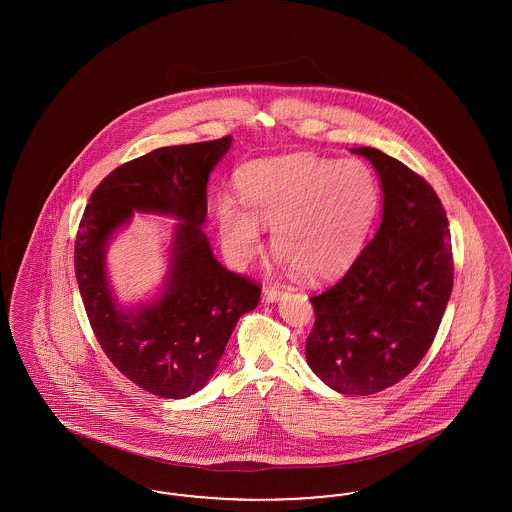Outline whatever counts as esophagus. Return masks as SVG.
Here are the masks:
<instances>
[{"label": "esophagus", "mask_w": 512, "mask_h": 512, "mask_svg": "<svg viewBox=\"0 0 512 512\" xmlns=\"http://www.w3.org/2000/svg\"><path fill=\"white\" fill-rule=\"evenodd\" d=\"M282 293H284V288H274V286H267V288L263 290V297H265V301L272 303V301H278V299L282 297Z\"/></svg>", "instance_id": "obj_1"}]
</instances>
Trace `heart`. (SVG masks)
Here are the masks:
<instances>
[{
    "label": "heart",
    "mask_w": 512,
    "mask_h": 512,
    "mask_svg": "<svg viewBox=\"0 0 512 512\" xmlns=\"http://www.w3.org/2000/svg\"><path fill=\"white\" fill-rule=\"evenodd\" d=\"M244 207L219 205L220 236L238 257L261 244L272 226V247L305 280L341 274L359 255L376 217L380 190L363 161H332L299 153L251 165L238 174Z\"/></svg>",
    "instance_id": "b5f03b06"
}]
</instances>
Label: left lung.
Listing matches in <instances>:
<instances>
[{
  "mask_svg": "<svg viewBox=\"0 0 512 512\" xmlns=\"http://www.w3.org/2000/svg\"><path fill=\"white\" fill-rule=\"evenodd\" d=\"M378 171L384 213L340 282L311 297L307 363L332 390L370 395L411 374L432 347L453 290V247L434 188L401 161L357 147Z\"/></svg>",
  "mask_w": 512,
  "mask_h": 512,
  "instance_id": "1",
  "label": "left lung"
}]
</instances>
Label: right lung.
I'll return each mask as SVG.
<instances>
[{
	"label": "right lung",
	"mask_w": 512,
	"mask_h": 512,
	"mask_svg": "<svg viewBox=\"0 0 512 512\" xmlns=\"http://www.w3.org/2000/svg\"><path fill=\"white\" fill-rule=\"evenodd\" d=\"M232 136L155 149L109 172L90 195L74 242V272L84 309L107 359L130 382L182 399L215 372L236 322L257 307L261 284L213 257L201 230L209 172ZM132 210L167 212L177 227L168 292L136 314L116 309L104 280V242Z\"/></svg>",
	"instance_id": "obj_1"
}]
</instances>
